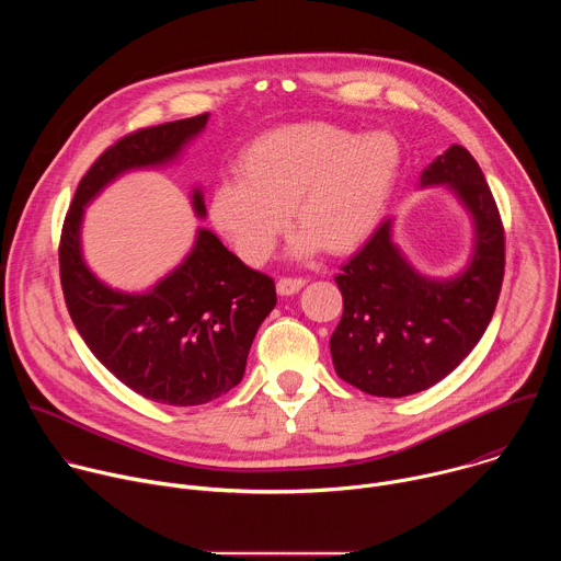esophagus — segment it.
<instances>
[{
    "instance_id": "34e87169",
    "label": "esophagus",
    "mask_w": 561,
    "mask_h": 561,
    "mask_svg": "<svg viewBox=\"0 0 561 561\" xmlns=\"http://www.w3.org/2000/svg\"><path fill=\"white\" fill-rule=\"evenodd\" d=\"M304 286H306V279H304V277H282V279L277 282V293H279L282 297H288V295L299 293Z\"/></svg>"
}]
</instances>
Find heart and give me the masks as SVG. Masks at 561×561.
Returning a JSON list of instances; mask_svg holds the SVG:
<instances>
[{"mask_svg": "<svg viewBox=\"0 0 561 561\" xmlns=\"http://www.w3.org/2000/svg\"><path fill=\"white\" fill-rule=\"evenodd\" d=\"M402 173V148L388 133L359 135L327 124H286L255 137L219 180L208 219L247 264H264L288 228H301L293 257L324 249L357 251L379 228Z\"/></svg>", "mask_w": 561, "mask_h": 561, "instance_id": "obj_1", "label": "heart"}]
</instances>
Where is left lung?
I'll use <instances>...</instances> for the list:
<instances>
[{"label":"left lung","mask_w":561,"mask_h":561,"mask_svg":"<svg viewBox=\"0 0 561 561\" xmlns=\"http://www.w3.org/2000/svg\"><path fill=\"white\" fill-rule=\"evenodd\" d=\"M446 186L472 219L466 268L422 275L381 221L335 277L344 314L331 337L335 373L375 397H407L453 373L482 340L504 279V226L474 157L453 144L422 171L420 188Z\"/></svg>","instance_id":"1"}]
</instances>
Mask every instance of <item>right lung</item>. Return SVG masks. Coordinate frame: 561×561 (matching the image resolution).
<instances>
[{"label":"right lung","instance_id":"1","mask_svg":"<svg viewBox=\"0 0 561 561\" xmlns=\"http://www.w3.org/2000/svg\"><path fill=\"white\" fill-rule=\"evenodd\" d=\"M208 113L141 128L104 150L79 182L59 242V277L75 329L130 390L169 407H199L244 377L251 344L277 304L275 282L197 228L184 262L144 293L104 284L84 262V208L119 175L173 164ZM193 210L206 217L199 186Z\"/></svg>","mask_w":561,"mask_h":561}]
</instances>
